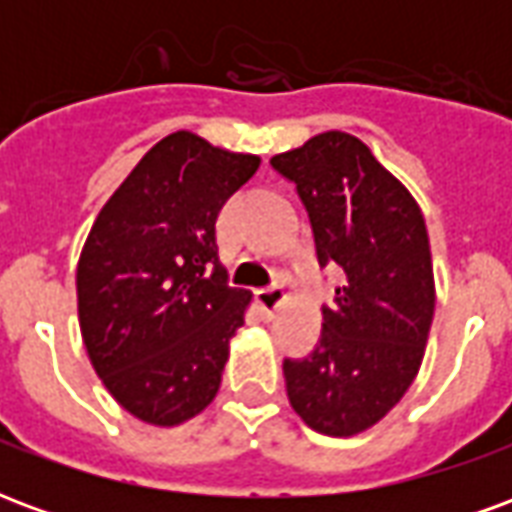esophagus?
<instances>
[{"label": "esophagus", "instance_id": "34e87169", "mask_svg": "<svg viewBox=\"0 0 512 512\" xmlns=\"http://www.w3.org/2000/svg\"><path fill=\"white\" fill-rule=\"evenodd\" d=\"M285 296H288V293H285V288H282V285H268V288L255 290L257 307L266 312V315H274L279 304L285 301Z\"/></svg>", "mask_w": 512, "mask_h": 512}]
</instances>
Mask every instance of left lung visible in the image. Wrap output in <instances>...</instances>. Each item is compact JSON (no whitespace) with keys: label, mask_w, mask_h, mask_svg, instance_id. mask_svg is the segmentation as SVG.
Returning a JSON list of instances; mask_svg holds the SVG:
<instances>
[{"label":"left lung","mask_w":512,"mask_h":512,"mask_svg":"<svg viewBox=\"0 0 512 512\" xmlns=\"http://www.w3.org/2000/svg\"><path fill=\"white\" fill-rule=\"evenodd\" d=\"M271 167L296 183L318 263L345 274L315 351L282 365L290 406L318 433L354 436L395 408L425 356L436 307L425 219L370 147L343 131L312 136Z\"/></svg>","instance_id":"1"}]
</instances>
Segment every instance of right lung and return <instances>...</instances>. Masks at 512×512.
Returning <instances> with one entry per match:
<instances>
[{
  "instance_id": "obj_1",
  "label": "right lung",
  "mask_w": 512,
  "mask_h": 512,
  "mask_svg": "<svg viewBox=\"0 0 512 512\" xmlns=\"http://www.w3.org/2000/svg\"><path fill=\"white\" fill-rule=\"evenodd\" d=\"M260 158L175 131L109 197L76 268L95 373L142 422L172 428L211 403L252 293L227 285L216 219Z\"/></svg>"
}]
</instances>
